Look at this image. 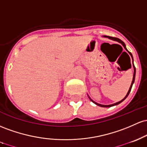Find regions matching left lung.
Wrapping results in <instances>:
<instances>
[{"mask_svg": "<svg viewBox=\"0 0 147 147\" xmlns=\"http://www.w3.org/2000/svg\"><path fill=\"white\" fill-rule=\"evenodd\" d=\"M108 37L109 38V39H113V40H115V41H117L118 42H119V43H121V44H122L123 45V47H124V49H126V50L127 51H128V50H127L126 49V45H125V44H124V42H123V41H121V39H119V38H117V37ZM128 53H129V54L130 55H131V57H132V58H133V55H132V54H131V53H130L129 51H128ZM133 67H134V74H133V81H132V83H131V87H130V89H129V90H128V93H127V94H126V96L124 97V98H123L122 100H120V101H119V102H117V103H114V104H112V105H101V104H98V103H96V102H94V101H93V100H92L91 98H90V100H92V102H94V103H95V104H96L97 105H98V106H100V107H103V108H108V107H112V106H114V105H118V104H119L120 103H121V102L123 101V100L125 99V98H126L127 96H128V94H129V93H130V92H131V88H132V86H133V82H134V81H135V77H136V67H135V66H134V65H133Z\"/></svg>", "mask_w": 147, "mask_h": 147, "instance_id": "8db88e82", "label": "left lung"}]
</instances>
